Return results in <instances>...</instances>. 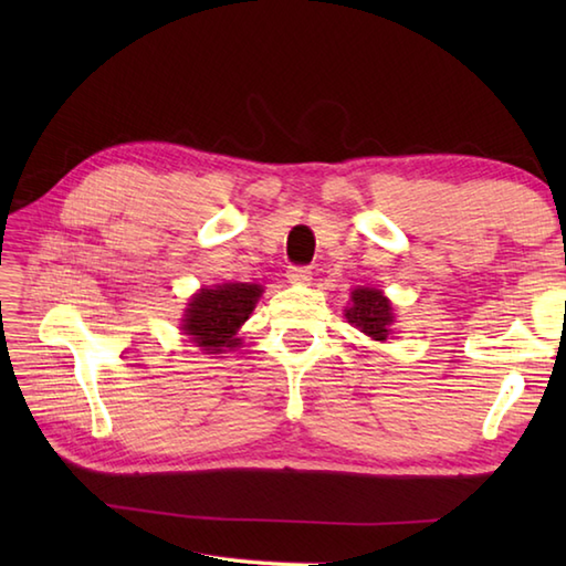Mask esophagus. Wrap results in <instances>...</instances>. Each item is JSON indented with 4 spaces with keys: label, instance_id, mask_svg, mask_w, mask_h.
Masks as SVG:
<instances>
[{
    "label": "esophagus",
    "instance_id": "1",
    "mask_svg": "<svg viewBox=\"0 0 566 566\" xmlns=\"http://www.w3.org/2000/svg\"><path fill=\"white\" fill-rule=\"evenodd\" d=\"M286 280H290L292 284H308L311 268H306V264H292V268L286 270Z\"/></svg>",
    "mask_w": 566,
    "mask_h": 566
}]
</instances>
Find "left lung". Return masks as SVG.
<instances>
[{"instance_id": "left-lung-1", "label": "left lung", "mask_w": 566, "mask_h": 566, "mask_svg": "<svg viewBox=\"0 0 566 566\" xmlns=\"http://www.w3.org/2000/svg\"><path fill=\"white\" fill-rule=\"evenodd\" d=\"M345 316L353 326H357L375 340H387L389 326L394 321L389 298L381 296L379 290H355L353 306L345 308Z\"/></svg>"}]
</instances>
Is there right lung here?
Segmentation results:
<instances>
[{
  "mask_svg": "<svg viewBox=\"0 0 566 566\" xmlns=\"http://www.w3.org/2000/svg\"><path fill=\"white\" fill-rule=\"evenodd\" d=\"M262 294L260 284H219L201 290L189 302L182 331L209 355L233 350L240 345L235 331L243 326Z\"/></svg>",
  "mask_w": 566,
  "mask_h": 566,
  "instance_id": "obj_1",
  "label": "right lung"
}]
</instances>
